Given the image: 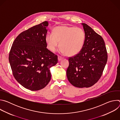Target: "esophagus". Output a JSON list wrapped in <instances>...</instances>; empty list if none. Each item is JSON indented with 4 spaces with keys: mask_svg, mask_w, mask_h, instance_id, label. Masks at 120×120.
I'll use <instances>...</instances> for the list:
<instances>
[{
    "mask_svg": "<svg viewBox=\"0 0 120 120\" xmlns=\"http://www.w3.org/2000/svg\"><path fill=\"white\" fill-rule=\"evenodd\" d=\"M63 59V58L62 57L60 56H58V61H61Z\"/></svg>",
    "mask_w": 120,
    "mask_h": 120,
    "instance_id": "1",
    "label": "esophagus"
}]
</instances>
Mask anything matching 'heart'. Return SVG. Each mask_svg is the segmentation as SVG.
<instances>
[{
	"instance_id": "1",
	"label": "heart",
	"mask_w": 120,
	"mask_h": 120,
	"mask_svg": "<svg viewBox=\"0 0 120 120\" xmlns=\"http://www.w3.org/2000/svg\"><path fill=\"white\" fill-rule=\"evenodd\" d=\"M48 48L55 52L59 46L60 53L68 56H74L82 50L85 40V33L80 28L62 26L55 27L53 34H48L45 36Z\"/></svg>"
}]
</instances>
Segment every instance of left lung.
<instances>
[{
  "label": "left lung",
  "instance_id": "8db88e82",
  "mask_svg": "<svg viewBox=\"0 0 120 120\" xmlns=\"http://www.w3.org/2000/svg\"><path fill=\"white\" fill-rule=\"evenodd\" d=\"M85 40L80 52L68 59L66 70L69 82L78 88L89 87L100 78L107 61L105 41L87 24L82 23Z\"/></svg>",
  "mask_w": 120,
  "mask_h": 120
}]
</instances>
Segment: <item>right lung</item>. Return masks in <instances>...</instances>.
I'll return each instance as SVG.
<instances>
[{
  "instance_id": "obj_1",
  "label": "right lung",
  "mask_w": 120,
  "mask_h": 120,
  "mask_svg": "<svg viewBox=\"0 0 120 120\" xmlns=\"http://www.w3.org/2000/svg\"><path fill=\"white\" fill-rule=\"evenodd\" d=\"M47 21L22 32L14 40L9 55L13 75L31 91L45 87L50 82V69L58 62L57 56L47 49Z\"/></svg>"
}]
</instances>
